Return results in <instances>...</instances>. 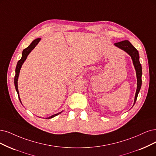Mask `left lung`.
I'll use <instances>...</instances> for the list:
<instances>
[{"label":"left lung","mask_w":156,"mask_h":156,"mask_svg":"<svg viewBox=\"0 0 156 156\" xmlns=\"http://www.w3.org/2000/svg\"><path fill=\"white\" fill-rule=\"evenodd\" d=\"M114 45H116V47L119 48V49L125 51L126 53H127L131 56L132 62H133V64L136 69V76H137V89L136 92L134 103L133 105H134L137 100L138 93H139L141 87V83H142V80H141L142 67H141V63L140 62L139 53H138V51L132 45V44L129 41H128V40H124V41L115 43Z\"/></svg>","instance_id":"1"}]
</instances>
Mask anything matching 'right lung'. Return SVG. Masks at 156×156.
<instances>
[{
  "label": "right lung",
  "instance_id": "add662e5",
  "mask_svg": "<svg viewBox=\"0 0 156 156\" xmlns=\"http://www.w3.org/2000/svg\"><path fill=\"white\" fill-rule=\"evenodd\" d=\"M40 39H41V38H37L35 40H34L31 43V44L29 45L27 48H26V49H24V50H23L21 59L20 60H19L18 62H17V65H16V69H15V79H14V83H15V89H16V90L17 92V94H18L19 98L20 100V97H19V90H18V82H18V78H19V76L20 70V69H21V67H22V64H23V63H24V61L26 60L28 55L30 53V52L34 48H35V46L40 42ZM60 113L61 112H58V113L55 114L54 115H52V116H51L50 117L47 118V119H50V118H53V117L57 116V115L60 114Z\"/></svg>",
  "mask_w": 156,
  "mask_h": 156
}]
</instances>
